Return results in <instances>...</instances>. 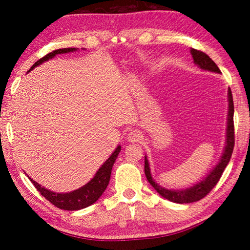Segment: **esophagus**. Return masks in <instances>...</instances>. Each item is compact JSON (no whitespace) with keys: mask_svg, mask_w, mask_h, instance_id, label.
Wrapping results in <instances>:
<instances>
[{"mask_svg":"<svg viewBox=\"0 0 250 250\" xmlns=\"http://www.w3.org/2000/svg\"><path fill=\"white\" fill-rule=\"evenodd\" d=\"M141 137H142L141 132L139 130H137V129L130 130L129 133H128V140L130 142H137V141L140 140Z\"/></svg>","mask_w":250,"mask_h":250,"instance_id":"34e87169","label":"esophagus"}]
</instances>
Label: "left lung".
I'll use <instances>...</instances> for the list:
<instances>
[{
	"label": "left lung",
	"mask_w": 250,
	"mask_h": 250,
	"mask_svg": "<svg viewBox=\"0 0 250 250\" xmlns=\"http://www.w3.org/2000/svg\"><path fill=\"white\" fill-rule=\"evenodd\" d=\"M191 54L194 59V62L197 66H200L202 69L214 71V73H221V70L217 67V65L211 61L209 56L202 52V50L192 49ZM228 104H229V109H228V121H227V141H226V147L224 151L223 156L219 163L216 166V167L211 171L205 180H203L200 183L195 184L192 188L182 189V191H172V189H167L156 184L153 181L150 173L149 162H147L146 156L145 159V173L149 183L153 186L160 195H162L167 200L180 203V204H184V203H193L197 202L204 198L207 194H208L211 189L215 188V185L217 184V182L221 179L224 170L227 167L228 162L231 158L232 150H234L235 146V131H234V101H232V95L230 88L228 89Z\"/></svg>",
	"instance_id": "obj_1"
}]
</instances>
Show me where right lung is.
I'll return each mask as SVG.
<instances>
[{
    "instance_id": "obj_1",
    "label": "right lung",
    "mask_w": 250,
    "mask_h": 250,
    "mask_svg": "<svg viewBox=\"0 0 250 250\" xmlns=\"http://www.w3.org/2000/svg\"><path fill=\"white\" fill-rule=\"evenodd\" d=\"M74 50H76V48H61L54 50V52L48 53L47 55H45L44 57H42L40 61H37L35 64L31 67L29 70H32L34 67L41 65L42 62H44L45 61H48L49 58H53L55 55L74 52ZM120 150L121 146H119L115 150V152L110 155V158L101 166L98 172H97L96 175L94 176V179H92L89 183H87L86 185H83V188L76 189L74 192L65 194L55 193L52 191H48V189H46L43 186H41L39 183H36L35 181H33L31 177H29V180H31L37 191L41 193V195L44 196L49 203H52L54 206L66 210L82 209L84 208V207H88L91 204H94V203L103 195V193L104 192V189L107 188V186L109 184L112 166L113 163H115Z\"/></svg>"
}]
</instances>
